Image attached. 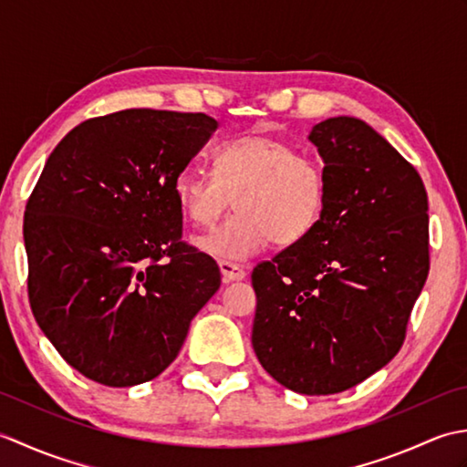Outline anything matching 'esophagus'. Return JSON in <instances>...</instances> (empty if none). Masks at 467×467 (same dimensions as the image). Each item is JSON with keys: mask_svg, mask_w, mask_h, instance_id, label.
<instances>
[{"mask_svg": "<svg viewBox=\"0 0 467 467\" xmlns=\"http://www.w3.org/2000/svg\"><path fill=\"white\" fill-rule=\"evenodd\" d=\"M218 269H221L224 283L243 281L246 276V271L243 269V266L236 265V263H231V261H218Z\"/></svg>", "mask_w": 467, "mask_h": 467, "instance_id": "1", "label": "esophagus"}]
</instances>
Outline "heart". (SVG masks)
Segmentation results:
<instances>
[{
  "mask_svg": "<svg viewBox=\"0 0 467 467\" xmlns=\"http://www.w3.org/2000/svg\"><path fill=\"white\" fill-rule=\"evenodd\" d=\"M174 194L196 226L213 224L234 198L236 214L198 236L196 246L216 259L244 261L271 241H301L319 221L327 182L315 158L279 138L249 134L218 148L214 174L194 168L178 174Z\"/></svg>",
  "mask_w": 467,
  "mask_h": 467,
  "instance_id": "obj_1",
  "label": "heart"
}]
</instances>
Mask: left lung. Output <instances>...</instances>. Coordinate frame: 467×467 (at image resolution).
Masks as SVG:
<instances>
[{"mask_svg":"<svg viewBox=\"0 0 467 467\" xmlns=\"http://www.w3.org/2000/svg\"><path fill=\"white\" fill-rule=\"evenodd\" d=\"M327 182L319 221L254 266L253 347L286 389L331 395L401 349L430 273L428 192L418 171L359 118L313 126Z\"/></svg>","mask_w":467,"mask_h":467,"instance_id":"obj_1","label":"left lung"}]
</instances>
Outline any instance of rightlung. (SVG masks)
Masks as SVG:
<instances>
[{
	"mask_svg": "<svg viewBox=\"0 0 467 467\" xmlns=\"http://www.w3.org/2000/svg\"><path fill=\"white\" fill-rule=\"evenodd\" d=\"M216 128L206 114L132 108L82 122L49 154L24 216L27 295L88 379H154L221 286L218 265L181 241L174 194Z\"/></svg>",
	"mask_w": 467,
	"mask_h": 467,
	"instance_id": "obj_1",
	"label": "right lung"
}]
</instances>
